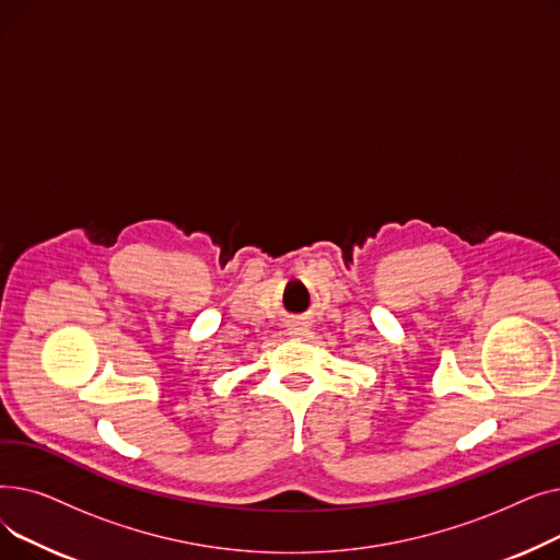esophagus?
I'll return each instance as SVG.
<instances>
[{
	"mask_svg": "<svg viewBox=\"0 0 560 560\" xmlns=\"http://www.w3.org/2000/svg\"><path fill=\"white\" fill-rule=\"evenodd\" d=\"M306 331H308L306 322H290V325L285 327V336H290V338H302Z\"/></svg>",
	"mask_w": 560,
	"mask_h": 560,
	"instance_id": "1",
	"label": "esophagus"
}]
</instances>
